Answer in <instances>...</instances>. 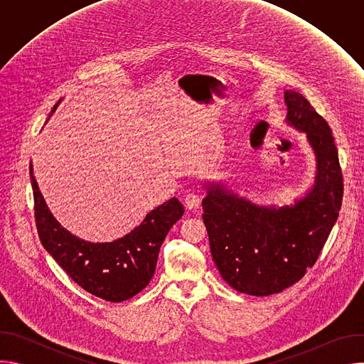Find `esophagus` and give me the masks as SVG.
I'll return each instance as SVG.
<instances>
[{"label": "esophagus", "mask_w": 364, "mask_h": 364, "mask_svg": "<svg viewBox=\"0 0 364 364\" xmlns=\"http://www.w3.org/2000/svg\"><path fill=\"white\" fill-rule=\"evenodd\" d=\"M184 203H186L187 209H197V207H198L200 203H201V196H198V194H196V193H188V194L184 197Z\"/></svg>", "instance_id": "34e87169"}]
</instances>
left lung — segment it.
<instances>
[{
  "mask_svg": "<svg viewBox=\"0 0 364 364\" xmlns=\"http://www.w3.org/2000/svg\"><path fill=\"white\" fill-rule=\"evenodd\" d=\"M287 124L314 149L313 188L292 205L267 207L222 184L205 183L203 222L222 278L236 291L267 296L298 282L313 267L338 218L343 174L331 128L298 92L285 90Z\"/></svg>",
  "mask_w": 364,
  "mask_h": 364,
  "instance_id": "8db88e82",
  "label": "left lung"
}]
</instances>
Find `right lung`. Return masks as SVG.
I'll return each mask as SVG.
<instances>
[{
  "mask_svg": "<svg viewBox=\"0 0 364 364\" xmlns=\"http://www.w3.org/2000/svg\"><path fill=\"white\" fill-rule=\"evenodd\" d=\"M59 103L51 109L53 115ZM34 216L43 247L85 291L109 302H122L141 292L151 281L160 247L184 213L176 198L151 210L144 222L114 242L93 243L79 239L50 213L30 164Z\"/></svg>",
  "mask_w": 364,
  "mask_h": 364,
  "instance_id": "right-lung-1",
  "label": "right lung"
}]
</instances>
